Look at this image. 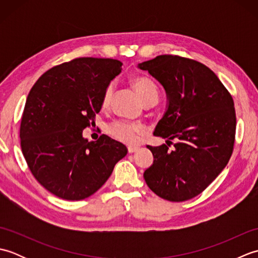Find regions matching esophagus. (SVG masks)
Instances as JSON below:
<instances>
[{"label":"esophagus","mask_w":258,"mask_h":258,"mask_svg":"<svg viewBox=\"0 0 258 258\" xmlns=\"http://www.w3.org/2000/svg\"><path fill=\"white\" fill-rule=\"evenodd\" d=\"M127 150H128V153H130V154H132V153H135V152H138V151H139V147H135V146H128V147H127Z\"/></svg>","instance_id":"obj_1"}]
</instances>
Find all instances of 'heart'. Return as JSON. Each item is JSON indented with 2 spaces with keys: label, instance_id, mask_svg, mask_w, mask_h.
<instances>
[{
  "label": "heart",
  "instance_id": "1",
  "mask_svg": "<svg viewBox=\"0 0 258 258\" xmlns=\"http://www.w3.org/2000/svg\"><path fill=\"white\" fill-rule=\"evenodd\" d=\"M132 84L142 102L150 97L158 96L156 85L154 84V82L150 80L149 78H145V76H136V78L132 79ZM113 91V85H108L105 92H104L102 100V105L104 107H106L109 102H111ZM141 131L142 127L140 125L125 122H116L109 127V133H111L115 139H117L118 141L123 142V143L130 145H133L136 143V141H138L136 134L140 133Z\"/></svg>",
  "mask_w": 258,
  "mask_h": 258
}]
</instances>
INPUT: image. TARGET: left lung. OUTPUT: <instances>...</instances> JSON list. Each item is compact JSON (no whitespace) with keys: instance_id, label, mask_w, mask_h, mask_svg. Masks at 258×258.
Listing matches in <instances>:
<instances>
[{"instance_id":"left-lung-1","label":"left lung","mask_w":258,"mask_h":258,"mask_svg":"<svg viewBox=\"0 0 258 258\" xmlns=\"http://www.w3.org/2000/svg\"><path fill=\"white\" fill-rule=\"evenodd\" d=\"M166 93V109L154 134L178 142L147 145L154 156L144 172L147 186L171 202L201 194L223 171L233 153L236 115L231 94L212 70L194 59L158 55L139 63Z\"/></svg>"}]
</instances>
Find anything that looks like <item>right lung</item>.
Wrapping results in <instances>:
<instances>
[{
    "label": "right lung",
    "mask_w": 258,
    "mask_h": 258,
    "mask_svg": "<svg viewBox=\"0 0 258 258\" xmlns=\"http://www.w3.org/2000/svg\"><path fill=\"white\" fill-rule=\"evenodd\" d=\"M122 65L112 58H75L46 71L27 95L22 152L37 182L57 197L80 201L93 195L127 154L125 145L107 135L95 142L83 136Z\"/></svg>",
    "instance_id": "obj_1"
}]
</instances>
